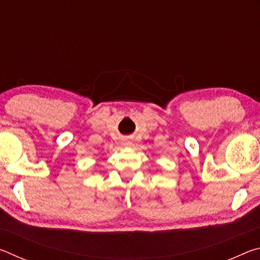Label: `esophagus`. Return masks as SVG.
<instances>
[{"label":"esophagus","instance_id":"1","mask_svg":"<svg viewBox=\"0 0 260 260\" xmlns=\"http://www.w3.org/2000/svg\"><path fill=\"white\" fill-rule=\"evenodd\" d=\"M124 144H125V146H127V147H129V146H132V142H125Z\"/></svg>","mask_w":260,"mask_h":260}]
</instances>
